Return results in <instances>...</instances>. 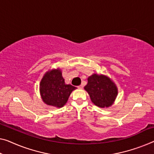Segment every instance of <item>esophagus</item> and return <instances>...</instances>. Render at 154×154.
I'll list each match as a JSON object with an SVG mask.
<instances>
[{
	"label": "esophagus",
	"instance_id": "obj_1",
	"mask_svg": "<svg viewBox=\"0 0 154 154\" xmlns=\"http://www.w3.org/2000/svg\"><path fill=\"white\" fill-rule=\"evenodd\" d=\"M78 88H79V89H82V88H83V85H80V86H78Z\"/></svg>",
	"mask_w": 154,
	"mask_h": 154
}]
</instances>
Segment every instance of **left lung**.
<instances>
[{"label": "left lung", "mask_w": 154, "mask_h": 154, "mask_svg": "<svg viewBox=\"0 0 154 154\" xmlns=\"http://www.w3.org/2000/svg\"><path fill=\"white\" fill-rule=\"evenodd\" d=\"M84 89L88 93L92 102L102 109L111 106L118 94V87L111 78L97 73L88 77V84Z\"/></svg>", "instance_id": "obj_1"}]
</instances>
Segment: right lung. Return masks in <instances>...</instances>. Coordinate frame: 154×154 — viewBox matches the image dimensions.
<instances>
[{"label": "right lung", "mask_w": 154, "mask_h": 154, "mask_svg": "<svg viewBox=\"0 0 154 154\" xmlns=\"http://www.w3.org/2000/svg\"><path fill=\"white\" fill-rule=\"evenodd\" d=\"M76 87L66 84L59 68L48 70L39 84V92L43 102L48 106L61 108L68 102L70 94Z\"/></svg>", "instance_id": "right-lung-1"}]
</instances>
